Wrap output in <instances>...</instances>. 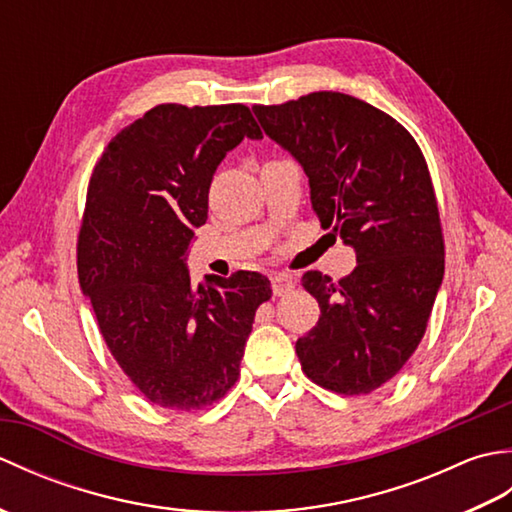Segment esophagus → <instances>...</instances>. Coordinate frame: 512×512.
<instances>
[{
  "instance_id": "esophagus-1",
  "label": "esophagus",
  "mask_w": 512,
  "mask_h": 512,
  "mask_svg": "<svg viewBox=\"0 0 512 512\" xmlns=\"http://www.w3.org/2000/svg\"><path fill=\"white\" fill-rule=\"evenodd\" d=\"M270 286H273V295L281 297V295H288V292L295 288V281H292V277L279 273L270 277Z\"/></svg>"
}]
</instances>
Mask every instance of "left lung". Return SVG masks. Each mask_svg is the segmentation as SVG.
<instances>
[{
  "instance_id": "1",
  "label": "left lung",
  "mask_w": 512,
  "mask_h": 512,
  "mask_svg": "<svg viewBox=\"0 0 512 512\" xmlns=\"http://www.w3.org/2000/svg\"><path fill=\"white\" fill-rule=\"evenodd\" d=\"M253 112L306 171L321 226L356 250V268L339 281L319 270L301 277L321 308L295 345L303 374L336 394H372L416 352L442 284L427 160L405 127L350 94L312 92Z\"/></svg>"
}]
</instances>
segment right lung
Returning <instances> with one entry per match:
<instances>
[{"label":"right lung","mask_w":512,"mask_h":512,"mask_svg":"<svg viewBox=\"0 0 512 512\" xmlns=\"http://www.w3.org/2000/svg\"><path fill=\"white\" fill-rule=\"evenodd\" d=\"M262 129L242 103H162L121 129L92 171L76 268L114 361L149 402L195 411L239 376L268 277L193 284L184 255L206 222L217 165Z\"/></svg>","instance_id":"obj_1"}]
</instances>
